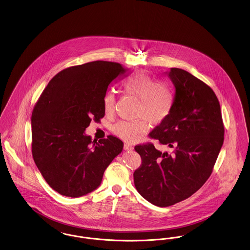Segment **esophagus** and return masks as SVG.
I'll list each match as a JSON object with an SVG mask.
<instances>
[{
	"instance_id": "obj_1",
	"label": "esophagus",
	"mask_w": 250,
	"mask_h": 250,
	"mask_svg": "<svg viewBox=\"0 0 250 250\" xmlns=\"http://www.w3.org/2000/svg\"><path fill=\"white\" fill-rule=\"evenodd\" d=\"M124 149H125V150H132V149H133V146H130L129 144H125V145H124Z\"/></svg>"
}]
</instances>
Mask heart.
<instances>
[{
	"instance_id": "obj_1",
	"label": "heart",
	"mask_w": 250,
	"mask_h": 250,
	"mask_svg": "<svg viewBox=\"0 0 250 250\" xmlns=\"http://www.w3.org/2000/svg\"><path fill=\"white\" fill-rule=\"evenodd\" d=\"M122 89L125 93L139 99L137 117L141 119L117 122L113 130L120 139L135 141L148 130V121L152 125H160L169 117L174 104V93L167 84L156 82L148 74L139 72L127 77L122 82ZM115 103L114 92L108 91L104 97V112L112 113Z\"/></svg>"
}]
</instances>
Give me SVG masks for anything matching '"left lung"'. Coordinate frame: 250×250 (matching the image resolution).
<instances>
[{"instance_id": "1", "label": "left lung", "mask_w": 250, "mask_h": 250, "mask_svg": "<svg viewBox=\"0 0 250 250\" xmlns=\"http://www.w3.org/2000/svg\"><path fill=\"white\" fill-rule=\"evenodd\" d=\"M174 86L169 117L149 133L173 149L138 145L141 166L133 174L137 191L154 206H173L195 193L212 174L224 141L219 102L213 89L188 72L171 68Z\"/></svg>"}]
</instances>
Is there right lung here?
<instances>
[{
    "mask_svg": "<svg viewBox=\"0 0 250 250\" xmlns=\"http://www.w3.org/2000/svg\"><path fill=\"white\" fill-rule=\"evenodd\" d=\"M123 66L96 61L61 71L49 81L32 116V152L44 180L67 197L96 189L123 142L108 135L92 141L85 133L92 120L104 117V97L109 84L126 76Z\"/></svg>",
    "mask_w": 250,
    "mask_h": 250,
    "instance_id": "right-lung-1",
    "label": "right lung"
}]
</instances>
